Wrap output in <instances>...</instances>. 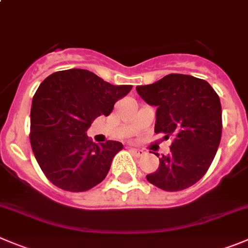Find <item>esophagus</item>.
Returning <instances> with one entry per match:
<instances>
[{"instance_id":"34e87169","label":"esophagus","mask_w":248,"mask_h":248,"mask_svg":"<svg viewBox=\"0 0 248 248\" xmlns=\"http://www.w3.org/2000/svg\"><path fill=\"white\" fill-rule=\"evenodd\" d=\"M131 153L133 154L135 156H137V158H140V156H143L145 154V152L143 149H138V148H131Z\"/></svg>"}]
</instances>
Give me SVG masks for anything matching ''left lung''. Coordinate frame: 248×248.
<instances>
[{
    "instance_id": "obj_1",
    "label": "left lung",
    "mask_w": 248,
    "mask_h": 248,
    "mask_svg": "<svg viewBox=\"0 0 248 248\" xmlns=\"http://www.w3.org/2000/svg\"><path fill=\"white\" fill-rule=\"evenodd\" d=\"M136 89L145 103L156 106L155 133L172 136L170 154L159 158L158 170L147 180L164 191L188 188L204 176L220 143L218 94L204 79L177 73Z\"/></svg>"
}]
</instances>
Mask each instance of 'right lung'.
<instances>
[{
	"label": "right lung",
	"mask_w": 248,
	"mask_h": 248,
	"mask_svg": "<svg viewBox=\"0 0 248 248\" xmlns=\"http://www.w3.org/2000/svg\"><path fill=\"white\" fill-rule=\"evenodd\" d=\"M131 89L79 68L55 72L41 83L31 103L29 137L39 166L55 186L84 192L105 179L124 145L116 140L98 145L85 132Z\"/></svg>",
	"instance_id": "right-lung-1"
}]
</instances>
